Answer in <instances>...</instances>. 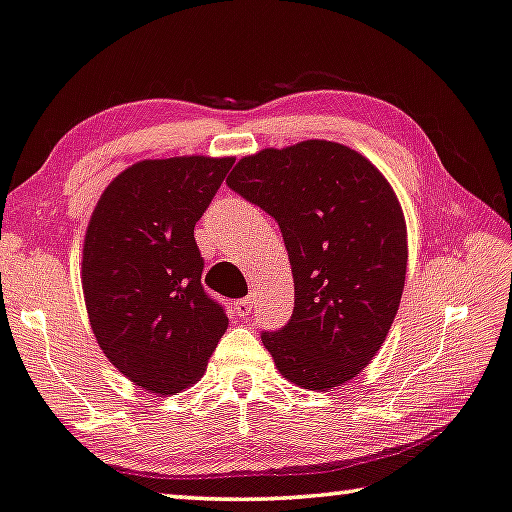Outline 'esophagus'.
<instances>
[{
  "mask_svg": "<svg viewBox=\"0 0 512 512\" xmlns=\"http://www.w3.org/2000/svg\"><path fill=\"white\" fill-rule=\"evenodd\" d=\"M234 310L241 319H246L250 312H253V299H250V296H246V299H239L234 303Z\"/></svg>",
  "mask_w": 512,
  "mask_h": 512,
  "instance_id": "34e87169",
  "label": "esophagus"
}]
</instances>
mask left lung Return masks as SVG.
Listing matches in <instances>:
<instances>
[{"instance_id":"8db88e82","label":"left lung","mask_w":512,"mask_h":512,"mask_svg":"<svg viewBox=\"0 0 512 512\" xmlns=\"http://www.w3.org/2000/svg\"><path fill=\"white\" fill-rule=\"evenodd\" d=\"M227 186L276 218L292 264V319L262 333L278 372L310 391L347 384L402 299L407 223L391 183L345 144L305 140L241 158Z\"/></svg>"}]
</instances>
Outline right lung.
<instances>
[{"label": "right lung", "instance_id": "right-lung-1", "mask_svg": "<svg viewBox=\"0 0 512 512\" xmlns=\"http://www.w3.org/2000/svg\"><path fill=\"white\" fill-rule=\"evenodd\" d=\"M234 158L140 160L110 181L82 248L98 347L142 391L174 395L204 375L227 315L204 292L195 223Z\"/></svg>", "mask_w": 512, "mask_h": 512}]
</instances>
